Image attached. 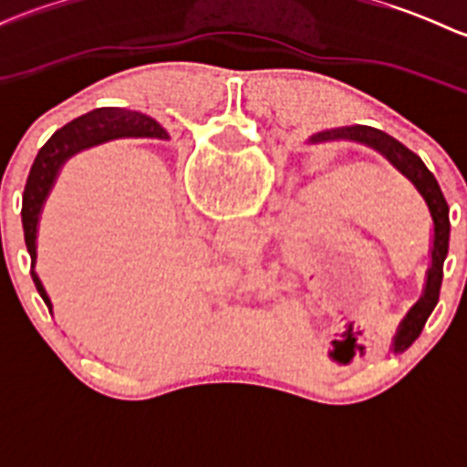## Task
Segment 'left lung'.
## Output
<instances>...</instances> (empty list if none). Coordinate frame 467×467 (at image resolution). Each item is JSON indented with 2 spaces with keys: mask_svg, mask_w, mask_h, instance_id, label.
Listing matches in <instances>:
<instances>
[{
  "mask_svg": "<svg viewBox=\"0 0 467 467\" xmlns=\"http://www.w3.org/2000/svg\"><path fill=\"white\" fill-rule=\"evenodd\" d=\"M327 140H350V142H361L370 146V149L379 150L404 178L411 181V185L416 187L418 194L422 196V201L430 207L431 221H434V246H431V266L427 271L425 294L413 305L411 312L407 314V318L400 325L393 341V350L404 352L420 337L427 318L431 317L438 303L442 282V262H445L447 248H450V207H447V201L442 196L441 187H438L434 173L425 167V162L413 150H409L402 142H398L389 133H384V130L370 129V126H343V129L323 130V133L314 135L309 142L318 144L327 142Z\"/></svg>",
  "mask_w": 467,
  "mask_h": 467,
  "instance_id": "8db88e82",
  "label": "left lung"
}]
</instances>
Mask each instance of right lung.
<instances>
[{"label": "right lung", "instance_id": "1", "mask_svg": "<svg viewBox=\"0 0 467 467\" xmlns=\"http://www.w3.org/2000/svg\"><path fill=\"white\" fill-rule=\"evenodd\" d=\"M167 138V130L150 117L142 112L121 110V108H99V110L88 112V115L78 117V119L69 121L60 130H56L47 144L37 150L33 167L26 178L25 196H22V228H25V242L26 251L31 255V266L36 264V233H37V219H40L42 205H45L47 194H49L51 185H54L56 176H58L60 167L67 158L78 153L88 146L101 144L106 140L115 138ZM33 282H36L37 294L51 309V300L47 296L45 286H42L40 277L31 268Z\"/></svg>", "mask_w": 467, "mask_h": 467}]
</instances>
